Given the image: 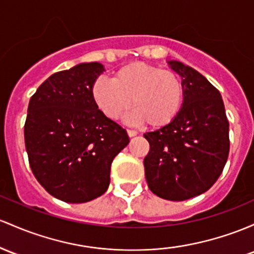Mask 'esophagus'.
<instances>
[{
	"label": "esophagus",
	"instance_id": "34e87169",
	"mask_svg": "<svg viewBox=\"0 0 254 254\" xmlns=\"http://www.w3.org/2000/svg\"><path fill=\"white\" fill-rule=\"evenodd\" d=\"M127 135H129L130 137H133V136H136V135H137V131H136V130L127 129Z\"/></svg>",
	"mask_w": 254,
	"mask_h": 254
}]
</instances>
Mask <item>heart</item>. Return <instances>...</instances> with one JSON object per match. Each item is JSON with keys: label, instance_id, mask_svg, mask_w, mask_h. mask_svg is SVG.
<instances>
[{"label": "heart", "instance_id": "b5f03b06", "mask_svg": "<svg viewBox=\"0 0 254 254\" xmlns=\"http://www.w3.org/2000/svg\"><path fill=\"white\" fill-rule=\"evenodd\" d=\"M183 84L177 73L146 63H131L114 72L112 79L97 78L91 86L96 107L110 119L129 110L133 124L161 127L176 118L183 101Z\"/></svg>", "mask_w": 254, "mask_h": 254}]
</instances>
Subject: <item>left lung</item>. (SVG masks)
Here are the masks:
<instances>
[{
  "label": "left lung",
  "instance_id": "left-lung-1",
  "mask_svg": "<svg viewBox=\"0 0 254 254\" xmlns=\"http://www.w3.org/2000/svg\"><path fill=\"white\" fill-rule=\"evenodd\" d=\"M182 76L183 105L171 123L144 133V174L152 193L183 201L205 193L229 155V122L218 89L194 68L169 61Z\"/></svg>",
  "mask_w": 254,
  "mask_h": 254
}]
</instances>
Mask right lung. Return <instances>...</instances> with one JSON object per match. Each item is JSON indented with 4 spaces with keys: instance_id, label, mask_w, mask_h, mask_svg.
Listing matches in <instances>:
<instances>
[{
    "instance_id": "right-lung-1",
    "label": "right lung",
    "mask_w": 254,
    "mask_h": 254,
    "mask_svg": "<svg viewBox=\"0 0 254 254\" xmlns=\"http://www.w3.org/2000/svg\"><path fill=\"white\" fill-rule=\"evenodd\" d=\"M104 71L90 63L57 72L30 99L24 127L30 168L50 195L65 202L82 204L104 194L113 159L129 143L125 129L91 97Z\"/></svg>"
}]
</instances>
